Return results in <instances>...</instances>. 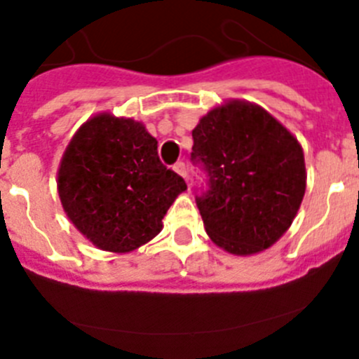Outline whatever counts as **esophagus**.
<instances>
[{"label": "esophagus", "instance_id": "obj_1", "mask_svg": "<svg viewBox=\"0 0 359 359\" xmlns=\"http://www.w3.org/2000/svg\"><path fill=\"white\" fill-rule=\"evenodd\" d=\"M174 170H176L177 174H180V176L182 177H187V165L183 162H177V163H174V167H172Z\"/></svg>", "mask_w": 359, "mask_h": 359}]
</instances>
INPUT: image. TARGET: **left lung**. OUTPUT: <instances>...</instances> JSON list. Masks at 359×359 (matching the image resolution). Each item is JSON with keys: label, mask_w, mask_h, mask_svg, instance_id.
<instances>
[{"label": "left lung", "mask_w": 359, "mask_h": 359, "mask_svg": "<svg viewBox=\"0 0 359 359\" xmlns=\"http://www.w3.org/2000/svg\"><path fill=\"white\" fill-rule=\"evenodd\" d=\"M192 139L194 163L208 177L196 203L210 238L238 256L276 244L306 190L297 139L267 110L238 100L210 110Z\"/></svg>", "instance_id": "left-lung-1"}]
</instances>
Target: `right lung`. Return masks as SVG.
Listing matches in <instances>:
<instances>
[{
	"label": "right lung",
	"mask_w": 359,
	"mask_h": 359,
	"mask_svg": "<svg viewBox=\"0 0 359 359\" xmlns=\"http://www.w3.org/2000/svg\"><path fill=\"white\" fill-rule=\"evenodd\" d=\"M69 220L103 251L130 252L162 231V219L187 183L158 158L139 121L97 114L69 142L58 169Z\"/></svg>",
	"instance_id": "1"
}]
</instances>
